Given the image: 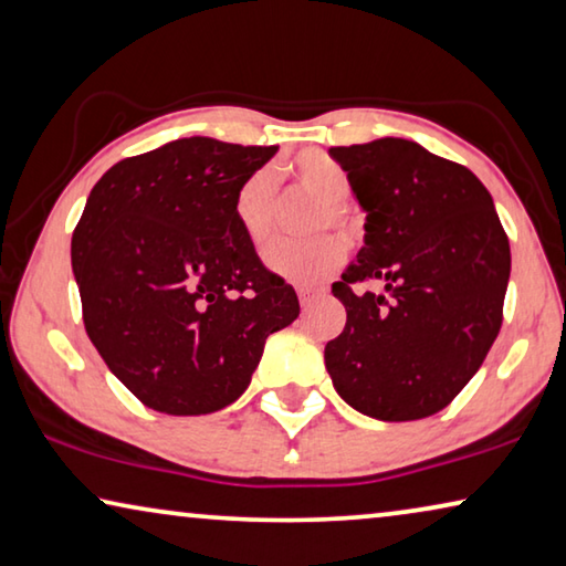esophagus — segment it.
<instances>
[{"label":"esophagus","mask_w":566,"mask_h":566,"mask_svg":"<svg viewBox=\"0 0 566 566\" xmlns=\"http://www.w3.org/2000/svg\"><path fill=\"white\" fill-rule=\"evenodd\" d=\"M319 294H323V290H315V286H300L297 290V297H300V305L302 307H310L312 302H315Z\"/></svg>","instance_id":"1"}]
</instances>
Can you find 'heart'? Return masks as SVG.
<instances>
[{
    "label": "heart",
    "instance_id": "obj_1",
    "mask_svg": "<svg viewBox=\"0 0 566 566\" xmlns=\"http://www.w3.org/2000/svg\"><path fill=\"white\" fill-rule=\"evenodd\" d=\"M286 175L300 190L317 198L310 231L319 233L333 229L343 239H353L358 231L356 213L350 208V177L345 167L319 149H305L286 165ZM276 198H280V177L274 170L251 172L233 198V216L241 233L251 247H264L274 233ZM345 259V243L337 235L323 233L305 243H276L266 251V269L297 286H315L325 282Z\"/></svg>",
    "mask_w": 566,
    "mask_h": 566
}]
</instances>
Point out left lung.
I'll return each mask as SVG.
<instances>
[{
  "label": "left lung",
  "instance_id": "1",
  "mask_svg": "<svg viewBox=\"0 0 566 566\" xmlns=\"http://www.w3.org/2000/svg\"><path fill=\"white\" fill-rule=\"evenodd\" d=\"M366 210L358 261L333 284L348 319L325 345L335 391L381 421L432 417L458 396L503 323L511 247L491 192L417 142L333 147ZM378 279L387 292L358 293Z\"/></svg>",
  "mask_w": 566,
  "mask_h": 566
}]
</instances>
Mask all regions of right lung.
<instances>
[{
    "label": "right lung",
    "mask_w": 566,
    "mask_h": 566,
    "mask_svg": "<svg viewBox=\"0 0 566 566\" xmlns=\"http://www.w3.org/2000/svg\"><path fill=\"white\" fill-rule=\"evenodd\" d=\"M276 147L177 139L116 163L91 190L71 259L98 356L145 407H229L266 337L294 323L292 284L261 264L233 198Z\"/></svg>",
    "instance_id": "1"
}]
</instances>
